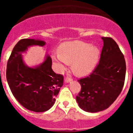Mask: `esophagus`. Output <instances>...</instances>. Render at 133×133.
Returning <instances> with one entry per match:
<instances>
[{
  "mask_svg": "<svg viewBox=\"0 0 133 133\" xmlns=\"http://www.w3.org/2000/svg\"><path fill=\"white\" fill-rule=\"evenodd\" d=\"M64 83H70V82H71V81H72V78H68V77H66V78H64Z\"/></svg>",
  "mask_w": 133,
  "mask_h": 133,
  "instance_id": "esophagus-1",
  "label": "esophagus"
}]
</instances>
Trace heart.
Returning <instances> with one entry per match:
<instances>
[{"mask_svg":"<svg viewBox=\"0 0 133 133\" xmlns=\"http://www.w3.org/2000/svg\"><path fill=\"white\" fill-rule=\"evenodd\" d=\"M99 55L100 50L97 46L74 41L62 43L58 46V53H52L51 57L58 72H62L67 63H72L75 74L86 76L94 70Z\"/></svg>","mask_w":133,"mask_h":133,"instance_id":"b5f03b06","label":"heart"}]
</instances>
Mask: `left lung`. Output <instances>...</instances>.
I'll use <instances>...</instances> for the list:
<instances>
[{
	"label": "left lung",
	"instance_id": "1",
	"mask_svg": "<svg viewBox=\"0 0 133 133\" xmlns=\"http://www.w3.org/2000/svg\"><path fill=\"white\" fill-rule=\"evenodd\" d=\"M103 41L100 61L92 73L78 80L81 90L76 97L81 109L97 112L108 109L123 89L126 75L124 55L112 38L101 37Z\"/></svg>",
	"mask_w": 133,
	"mask_h": 133
}]
</instances>
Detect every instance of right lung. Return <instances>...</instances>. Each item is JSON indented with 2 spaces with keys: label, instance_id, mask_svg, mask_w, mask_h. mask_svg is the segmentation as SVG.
Masks as SVG:
<instances>
[{
  "label": "right lung",
  "instance_id": "add662e5",
  "mask_svg": "<svg viewBox=\"0 0 133 133\" xmlns=\"http://www.w3.org/2000/svg\"><path fill=\"white\" fill-rule=\"evenodd\" d=\"M44 41L24 38L19 41L12 51L6 67V80L14 97L26 109L36 112L46 111L55 103L63 85V75L52 70V59L46 54L43 63L29 66L23 55L32 46H44Z\"/></svg>",
  "mask_w": 133,
  "mask_h": 133
}]
</instances>
